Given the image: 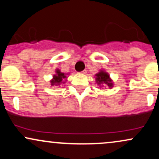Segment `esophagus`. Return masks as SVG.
Listing matches in <instances>:
<instances>
[{
  "instance_id": "34e87169",
  "label": "esophagus",
  "mask_w": 159,
  "mask_h": 159,
  "mask_svg": "<svg viewBox=\"0 0 159 159\" xmlns=\"http://www.w3.org/2000/svg\"><path fill=\"white\" fill-rule=\"evenodd\" d=\"M80 73H81V74H86V73H87V71L83 70V71H82V72H80Z\"/></svg>"
}]
</instances>
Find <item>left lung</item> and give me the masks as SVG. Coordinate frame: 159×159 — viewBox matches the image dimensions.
<instances>
[{
  "instance_id": "8db88e82",
  "label": "left lung",
  "mask_w": 159,
  "mask_h": 159,
  "mask_svg": "<svg viewBox=\"0 0 159 159\" xmlns=\"http://www.w3.org/2000/svg\"><path fill=\"white\" fill-rule=\"evenodd\" d=\"M96 82L99 87H109L112 88L114 86L112 79L110 78V75L105 70H100L98 73L96 74Z\"/></svg>"
}]
</instances>
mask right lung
Returning a JSON list of instances; mask_svg holds the SVG:
<instances>
[{
    "label": "right lung",
    "mask_w": 159,
    "mask_h": 159,
    "mask_svg": "<svg viewBox=\"0 0 159 159\" xmlns=\"http://www.w3.org/2000/svg\"><path fill=\"white\" fill-rule=\"evenodd\" d=\"M66 75L63 72H61L60 69H56L55 74L53 75V78L50 81L51 85L52 87H59L61 84H64L66 81Z\"/></svg>",
    "instance_id": "1"
}]
</instances>
